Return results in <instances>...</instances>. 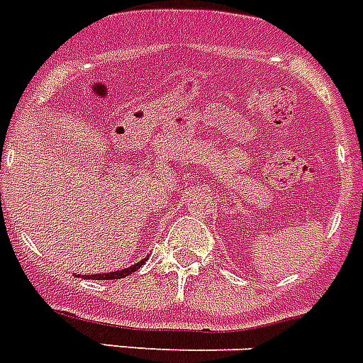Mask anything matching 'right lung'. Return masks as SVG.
Instances as JSON below:
<instances>
[{
  "instance_id": "add662e5",
  "label": "right lung",
  "mask_w": 363,
  "mask_h": 363,
  "mask_svg": "<svg viewBox=\"0 0 363 363\" xmlns=\"http://www.w3.org/2000/svg\"><path fill=\"white\" fill-rule=\"evenodd\" d=\"M149 257L142 258L136 264H133L130 267H125V269H118V271H111V273H96V275H77L79 279L83 277V279H92V280H116V279H125V277H129L130 273H135L136 269L144 266L145 262H147Z\"/></svg>"
}]
</instances>
